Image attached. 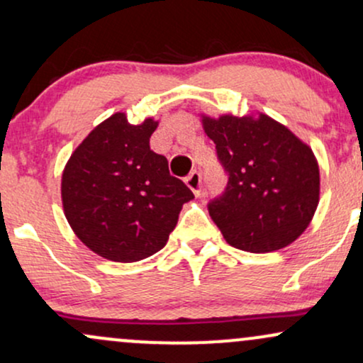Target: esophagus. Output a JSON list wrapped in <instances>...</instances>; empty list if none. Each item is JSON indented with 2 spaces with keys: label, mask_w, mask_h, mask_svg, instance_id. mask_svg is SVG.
Masks as SVG:
<instances>
[{
  "label": "esophagus",
  "mask_w": 363,
  "mask_h": 363,
  "mask_svg": "<svg viewBox=\"0 0 363 363\" xmlns=\"http://www.w3.org/2000/svg\"><path fill=\"white\" fill-rule=\"evenodd\" d=\"M186 186L189 187L196 196L201 194V174L196 172V170L194 172H191L189 176L186 177Z\"/></svg>",
  "instance_id": "1"
}]
</instances>
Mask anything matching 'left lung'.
<instances>
[{"label": "left lung", "mask_w": 363, "mask_h": 363, "mask_svg": "<svg viewBox=\"0 0 363 363\" xmlns=\"http://www.w3.org/2000/svg\"><path fill=\"white\" fill-rule=\"evenodd\" d=\"M228 174L225 193L208 205L232 247L272 252L297 240L319 205V165L307 143L269 116H201Z\"/></svg>", "instance_id": "1"}]
</instances>
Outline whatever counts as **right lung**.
Segmentation results:
<instances>
[{"instance_id": "obj_1", "label": "right lung", "mask_w": 363, "mask_h": 363, "mask_svg": "<svg viewBox=\"0 0 363 363\" xmlns=\"http://www.w3.org/2000/svg\"><path fill=\"white\" fill-rule=\"evenodd\" d=\"M158 121L129 124L116 112L78 145L62 170L61 199L69 227L90 251L116 262L153 256L167 244L182 205L194 198L150 150Z\"/></svg>"}]
</instances>
